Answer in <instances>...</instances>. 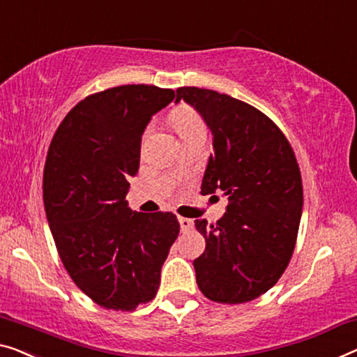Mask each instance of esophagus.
<instances>
[{
	"label": "esophagus",
	"instance_id": "1",
	"mask_svg": "<svg viewBox=\"0 0 357 357\" xmlns=\"http://www.w3.org/2000/svg\"><path fill=\"white\" fill-rule=\"evenodd\" d=\"M178 221H179V225H181V231H183V232H188V231L192 229L194 221H192V220H189V218L178 216Z\"/></svg>",
	"mask_w": 357,
	"mask_h": 357
}]
</instances>
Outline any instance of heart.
<instances>
[{
  "label": "heart",
  "instance_id": "obj_1",
  "mask_svg": "<svg viewBox=\"0 0 357 357\" xmlns=\"http://www.w3.org/2000/svg\"><path fill=\"white\" fill-rule=\"evenodd\" d=\"M172 123L176 128V131L181 136H185L195 130L205 128L199 114L194 109L188 107V105H181L176 110H173Z\"/></svg>",
  "mask_w": 357,
  "mask_h": 357
}]
</instances>
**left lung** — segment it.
Segmentation results:
<instances>
[{
  "instance_id": "1",
  "label": "left lung",
  "mask_w": 357,
  "mask_h": 357,
  "mask_svg": "<svg viewBox=\"0 0 357 357\" xmlns=\"http://www.w3.org/2000/svg\"><path fill=\"white\" fill-rule=\"evenodd\" d=\"M181 99L213 135L202 195L229 200L215 225L195 221L206 242L194 259L197 285L211 301H252L275 285L295 248L303 184L294 149L269 116L243 100L195 86L178 88Z\"/></svg>"
}]
</instances>
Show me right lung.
<instances>
[{
	"label": "right lung",
	"mask_w": 357,
	"mask_h": 357,
	"mask_svg": "<svg viewBox=\"0 0 357 357\" xmlns=\"http://www.w3.org/2000/svg\"><path fill=\"white\" fill-rule=\"evenodd\" d=\"M173 89L125 84L84 98L68 112L43 173L46 218L63 268L105 310L152 301L179 234L172 211L136 213L125 197L139 169L142 132Z\"/></svg>",
	"instance_id": "right-lung-1"
}]
</instances>
